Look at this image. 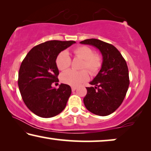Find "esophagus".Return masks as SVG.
<instances>
[{"label":"esophagus","instance_id":"34e87169","mask_svg":"<svg viewBox=\"0 0 151 151\" xmlns=\"http://www.w3.org/2000/svg\"><path fill=\"white\" fill-rule=\"evenodd\" d=\"M76 88H77V87H76V86H72V87H71V90L73 91H74L76 90Z\"/></svg>","mask_w":151,"mask_h":151}]
</instances>
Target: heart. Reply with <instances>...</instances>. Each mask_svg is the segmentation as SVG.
I'll list each match as a JSON object with an SVG mask.
<instances>
[{"label":"heart","mask_w":151,"mask_h":151,"mask_svg":"<svg viewBox=\"0 0 151 151\" xmlns=\"http://www.w3.org/2000/svg\"><path fill=\"white\" fill-rule=\"evenodd\" d=\"M76 57L83 60L81 69H86L92 76H96L102 67L103 60L99 53H93L91 48L85 45L78 46L73 49ZM58 69L65 71L71 65V58L66 51H63L58 55L55 60ZM61 81L65 84L73 86H77L86 82L88 79V73L86 70L77 71L69 70L62 73Z\"/></svg>","instance_id":"b5f03b06"}]
</instances>
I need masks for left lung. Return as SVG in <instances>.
Listing matches in <instances>:
<instances>
[{"mask_svg":"<svg viewBox=\"0 0 151 151\" xmlns=\"http://www.w3.org/2000/svg\"><path fill=\"white\" fill-rule=\"evenodd\" d=\"M81 44L98 49L102 55V67L86 87L83 99L86 109L93 114L106 116L114 112L122 103L129 86V69L124 58L113 46L98 39H86Z\"/></svg>","mask_w":151,"mask_h":151,"instance_id":"1","label":"left lung"}]
</instances>
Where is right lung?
Listing matches in <instances>:
<instances>
[{
    "instance_id": "obj_1",
    "label": "right lung",
    "mask_w": 151,
    "mask_h": 151,
    "mask_svg": "<svg viewBox=\"0 0 151 151\" xmlns=\"http://www.w3.org/2000/svg\"><path fill=\"white\" fill-rule=\"evenodd\" d=\"M74 43L47 41L33 47L22 62L18 80L20 94L27 108L39 117H54L67 105L71 93L70 86L61 84L58 88H53L51 84L59 82L58 55Z\"/></svg>"
}]
</instances>
